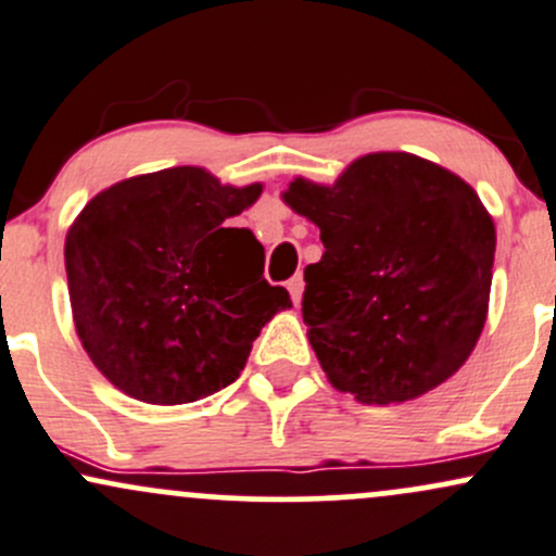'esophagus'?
<instances>
[{"instance_id":"obj_1","label":"esophagus","mask_w":556,"mask_h":556,"mask_svg":"<svg viewBox=\"0 0 556 556\" xmlns=\"http://www.w3.org/2000/svg\"><path fill=\"white\" fill-rule=\"evenodd\" d=\"M288 290H290V295H292V303H301V298H303V277L301 274H295V277L290 279L288 282Z\"/></svg>"}]
</instances>
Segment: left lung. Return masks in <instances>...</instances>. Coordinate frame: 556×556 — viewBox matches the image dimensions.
<instances>
[{
    "instance_id": "1",
    "label": "left lung",
    "mask_w": 556,
    "mask_h": 556,
    "mask_svg": "<svg viewBox=\"0 0 556 556\" xmlns=\"http://www.w3.org/2000/svg\"><path fill=\"white\" fill-rule=\"evenodd\" d=\"M282 200L325 242L303 271V321L332 388L404 404L459 371L485 327L496 253L491 213L462 176L369 152L334 185L295 176Z\"/></svg>"
}]
</instances>
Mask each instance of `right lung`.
Listing matches in <instances>:
<instances>
[{
  "label": "right lung",
  "mask_w": 556,
  "mask_h": 556,
  "mask_svg": "<svg viewBox=\"0 0 556 556\" xmlns=\"http://www.w3.org/2000/svg\"><path fill=\"white\" fill-rule=\"evenodd\" d=\"M264 185H222L200 166L102 189L65 235L76 334L121 393L192 404L245 369L253 340L290 292L264 279V245L229 227Z\"/></svg>",
  "instance_id": "obj_1"
}]
</instances>
